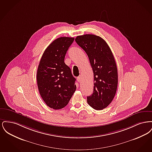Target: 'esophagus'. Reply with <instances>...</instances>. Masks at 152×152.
Instances as JSON below:
<instances>
[{
  "label": "esophagus",
  "instance_id": "1",
  "mask_svg": "<svg viewBox=\"0 0 152 152\" xmlns=\"http://www.w3.org/2000/svg\"><path fill=\"white\" fill-rule=\"evenodd\" d=\"M77 80L79 83L81 81V76H80L77 77Z\"/></svg>",
  "mask_w": 152,
  "mask_h": 152
}]
</instances>
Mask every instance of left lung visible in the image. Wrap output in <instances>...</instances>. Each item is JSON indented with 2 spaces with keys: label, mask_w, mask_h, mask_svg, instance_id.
<instances>
[{
  "label": "left lung",
  "mask_w": 152,
  "mask_h": 152,
  "mask_svg": "<svg viewBox=\"0 0 152 152\" xmlns=\"http://www.w3.org/2000/svg\"><path fill=\"white\" fill-rule=\"evenodd\" d=\"M75 41L87 53L94 72V92L87 97V102L96 110L105 108L113 100L118 84L117 68L113 53L100 36L86 34L77 36Z\"/></svg>",
  "instance_id": "1"
}]
</instances>
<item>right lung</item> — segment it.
Returning <instances> with one entry per match:
<instances>
[{
	"label": "right lung",
	"instance_id": "obj_1",
	"mask_svg": "<svg viewBox=\"0 0 152 152\" xmlns=\"http://www.w3.org/2000/svg\"><path fill=\"white\" fill-rule=\"evenodd\" d=\"M74 37H60L52 42L44 52L38 66L37 87L45 103L53 109L63 108L76 89V79L64 63L66 51Z\"/></svg>",
	"mask_w": 152,
	"mask_h": 152
}]
</instances>
